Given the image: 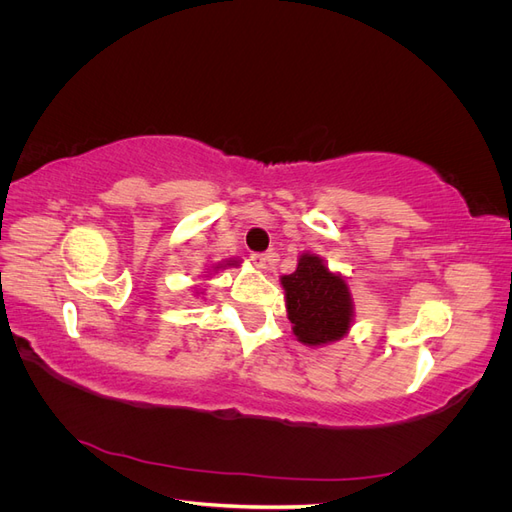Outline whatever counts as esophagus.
Listing matches in <instances>:
<instances>
[{
    "label": "esophagus",
    "instance_id": "1",
    "mask_svg": "<svg viewBox=\"0 0 512 512\" xmlns=\"http://www.w3.org/2000/svg\"><path fill=\"white\" fill-rule=\"evenodd\" d=\"M271 254H252L250 256V260L254 262V265L258 267V269H265L267 267V262H271Z\"/></svg>",
    "mask_w": 512,
    "mask_h": 512
}]
</instances>
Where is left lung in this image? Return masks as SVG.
<instances>
[{
  "mask_svg": "<svg viewBox=\"0 0 512 512\" xmlns=\"http://www.w3.org/2000/svg\"><path fill=\"white\" fill-rule=\"evenodd\" d=\"M292 335L309 348H320L350 333L354 322L352 292L342 273L327 267L318 254L303 252L297 269L282 275Z\"/></svg>",
  "mask_w": 512,
  "mask_h": 512,
  "instance_id": "obj_1",
  "label": "left lung"
}]
</instances>
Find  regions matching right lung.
<instances>
[{
    "label": "right lung",
    "mask_w": 512,
    "mask_h": 512,
    "mask_svg": "<svg viewBox=\"0 0 512 512\" xmlns=\"http://www.w3.org/2000/svg\"><path fill=\"white\" fill-rule=\"evenodd\" d=\"M239 265H241V260H237V258H230V260L218 262V265H213V267L207 271V275H205V277H209V275H211V271H213V273H218L220 269H226V267H239ZM196 294H200V292H196Z\"/></svg>",
    "instance_id": "right-lung-1"
}]
</instances>
